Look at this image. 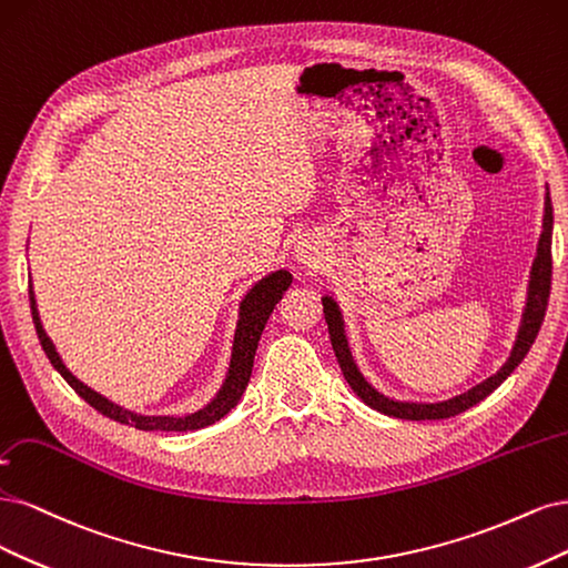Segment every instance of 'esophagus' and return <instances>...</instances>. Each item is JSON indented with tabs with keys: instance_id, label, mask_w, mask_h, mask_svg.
<instances>
[{
	"instance_id": "esophagus-1",
	"label": "esophagus",
	"mask_w": 568,
	"mask_h": 568,
	"mask_svg": "<svg viewBox=\"0 0 568 568\" xmlns=\"http://www.w3.org/2000/svg\"><path fill=\"white\" fill-rule=\"evenodd\" d=\"M297 262H300V264H308V262H311V257H308L306 252H300V254H297Z\"/></svg>"
}]
</instances>
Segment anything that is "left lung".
Segmentation results:
<instances>
[{
	"mask_svg": "<svg viewBox=\"0 0 568 568\" xmlns=\"http://www.w3.org/2000/svg\"><path fill=\"white\" fill-rule=\"evenodd\" d=\"M552 200H550V189H545V216H542V233L536 247V260L530 264L528 273V287H526V302L521 311V321H519V331L515 337V344H511V352L507 361L503 363V368L486 377L484 382L474 384L471 389L450 396L446 400H404V398H394L382 394L377 387L365 379L361 373L358 363L352 354L349 337H346V323L342 316V308L333 295H323V314L327 323V333H331L333 349L337 356V363L342 368L344 379L349 382V387L356 392V396L363 400L365 406L375 408L377 413H384L389 417H400V419H446L457 413H463L471 406H477L479 400H484L490 392H496L500 384L511 375V371L524 361L528 354L530 344H534L540 323L545 318V308H547V297H550V278H552Z\"/></svg>",
	"mask_w": 568,
	"mask_h": 568,
	"instance_id": "8db88e82",
	"label": "left lung"
}]
</instances>
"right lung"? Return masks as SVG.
I'll use <instances>...</instances> for the list:
<instances>
[{
  "instance_id": "add662e5",
  "label": "right lung",
  "mask_w": 568,
  "mask_h": 568,
  "mask_svg": "<svg viewBox=\"0 0 568 568\" xmlns=\"http://www.w3.org/2000/svg\"><path fill=\"white\" fill-rule=\"evenodd\" d=\"M290 283H292L290 271L278 268V271H271L268 276H264L262 281H257L247 290V295L241 300V306H237V323H235V335H233V346H231V361H229V371H226L222 389L216 392V396L205 408H200L195 413H186V415H143V413H136V410H130V408L115 404V400L105 398L97 389L87 387L82 379H78L65 368L63 358L59 356L57 346H53L51 337L47 335L44 325H42L38 300H34L32 281L28 287H30L32 323H34V331H38V337H40V344H42L47 358L91 408H97L101 415L115 419V423L130 425V427L143 429V432H193V429H203L207 425H214L216 419H222L231 408L237 406V400H241L243 392L247 389L254 354H257V344L264 333V325H266L268 316L273 314V308H276V304L283 300Z\"/></svg>"
}]
</instances>
